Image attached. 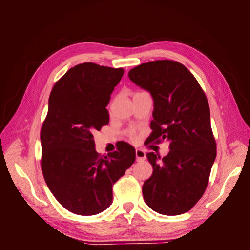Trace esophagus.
<instances>
[{
    "label": "esophagus",
    "instance_id": "34e87169",
    "mask_svg": "<svg viewBox=\"0 0 250 250\" xmlns=\"http://www.w3.org/2000/svg\"><path fill=\"white\" fill-rule=\"evenodd\" d=\"M135 156H137V162H143L146 160V153L141 149L135 150Z\"/></svg>",
    "mask_w": 250,
    "mask_h": 250
}]
</instances>
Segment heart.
I'll return each instance as SVG.
<instances>
[{
	"label": "heart",
	"instance_id": "heart-1",
	"mask_svg": "<svg viewBox=\"0 0 250 250\" xmlns=\"http://www.w3.org/2000/svg\"><path fill=\"white\" fill-rule=\"evenodd\" d=\"M129 135H130L131 139H134V138H135V132H134L133 130H131V131L129 132Z\"/></svg>",
	"mask_w": 250,
	"mask_h": 250
}]
</instances>
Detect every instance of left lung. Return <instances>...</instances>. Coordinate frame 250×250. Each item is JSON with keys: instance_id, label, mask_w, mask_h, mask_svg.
Returning <instances> with one entry per match:
<instances>
[{"instance_id": "8db88e82", "label": "left lung", "mask_w": 250, "mask_h": 250, "mask_svg": "<svg viewBox=\"0 0 250 250\" xmlns=\"http://www.w3.org/2000/svg\"><path fill=\"white\" fill-rule=\"evenodd\" d=\"M128 77L153 99L149 142L170 143L163 158L147 153L153 172L144 183V200L158 214H185L202 197L216 158L207 97L192 73L173 60L142 63Z\"/></svg>"}]
</instances>
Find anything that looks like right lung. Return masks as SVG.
Masks as SVG:
<instances>
[{
	"instance_id": "obj_1",
	"label": "right lung",
	"mask_w": 250,
	"mask_h": 250,
	"mask_svg": "<svg viewBox=\"0 0 250 250\" xmlns=\"http://www.w3.org/2000/svg\"><path fill=\"white\" fill-rule=\"evenodd\" d=\"M124 74L93 62L67 71L53 87L41 132L42 170L51 193L71 213L93 216L112 203V186L135 161L122 142L106 156L97 153L94 133L107 125L110 95Z\"/></svg>"
}]
</instances>
